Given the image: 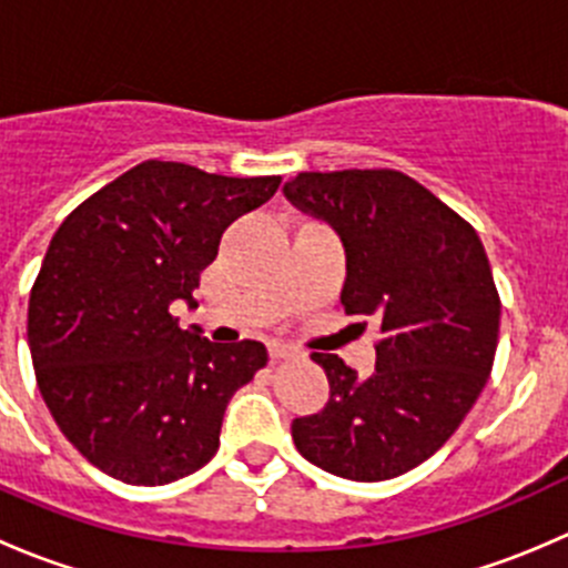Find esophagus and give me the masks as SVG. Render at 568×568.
Returning a JSON list of instances; mask_svg holds the SVG:
<instances>
[{"instance_id":"34e87169","label":"esophagus","mask_w":568,"mask_h":568,"mask_svg":"<svg viewBox=\"0 0 568 568\" xmlns=\"http://www.w3.org/2000/svg\"><path fill=\"white\" fill-rule=\"evenodd\" d=\"M296 354H300V348L288 346V343H280V341L268 343V357L272 359H288V357H296Z\"/></svg>"}]
</instances>
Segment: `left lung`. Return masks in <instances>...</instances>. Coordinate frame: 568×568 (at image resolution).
Masks as SVG:
<instances>
[{
	"label": "left lung",
	"mask_w": 568,
	"mask_h": 568,
	"mask_svg": "<svg viewBox=\"0 0 568 568\" xmlns=\"http://www.w3.org/2000/svg\"><path fill=\"white\" fill-rule=\"evenodd\" d=\"M283 192L341 236L343 307L382 329L368 379L337 354H311L329 400L291 423L296 450L348 480L409 473L448 443L491 374L500 296L484 244L398 170L300 173Z\"/></svg>",
	"instance_id": "8db88e82"
}]
</instances>
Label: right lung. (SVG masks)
Here are the masks:
<instances>
[{"mask_svg":"<svg viewBox=\"0 0 568 568\" xmlns=\"http://www.w3.org/2000/svg\"><path fill=\"white\" fill-rule=\"evenodd\" d=\"M280 175L227 178L142 162L84 200L51 239L32 285L27 337L60 432L101 473L162 486L220 448L227 400L266 365L257 341L181 329L192 291L233 220L266 203Z\"/></svg>","mask_w":568,"mask_h":568,"instance_id":"1","label":"right lung"}]
</instances>
